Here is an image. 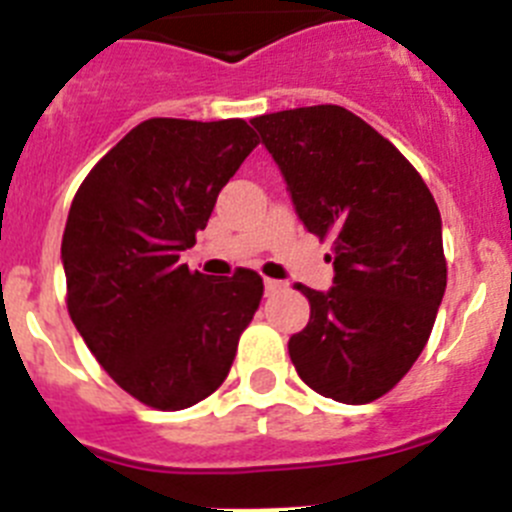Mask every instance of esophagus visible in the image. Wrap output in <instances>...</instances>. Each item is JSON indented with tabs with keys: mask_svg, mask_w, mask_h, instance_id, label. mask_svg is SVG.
I'll return each instance as SVG.
<instances>
[{
	"mask_svg": "<svg viewBox=\"0 0 512 512\" xmlns=\"http://www.w3.org/2000/svg\"><path fill=\"white\" fill-rule=\"evenodd\" d=\"M284 287V282H277V279H264V292H266V297H271V295H277L279 289Z\"/></svg>",
	"mask_w": 512,
	"mask_h": 512,
	"instance_id": "34e87169",
	"label": "esophagus"
}]
</instances>
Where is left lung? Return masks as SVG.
<instances>
[{
    "label": "left lung",
    "mask_w": 512,
    "mask_h": 512,
    "mask_svg": "<svg viewBox=\"0 0 512 512\" xmlns=\"http://www.w3.org/2000/svg\"><path fill=\"white\" fill-rule=\"evenodd\" d=\"M297 217L333 238V287H297L310 323L289 338L307 387L364 405L390 392L428 343L446 292L441 212L410 161L338 104L253 117Z\"/></svg>",
    "instance_id": "obj_1"
}]
</instances>
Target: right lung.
I'll return each instance as SVG.
<instances>
[{
  "label": "right lung",
  "instance_id": "obj_1",
  "mask_svg": "<svg viewBox=\"0 0 512 512\" xmlns=\"http://www.w3.org/2000/svg\"><path fill=\"white\" fill-rule=\"evenodd\" d=\"M256 146L246 120L153 117L71 202L61 243L69 315L104 372L143 405L184 410L210 397L259 310L256 271L215 279L179 264Z\"/></svg>",
  "mask_w": 512,
  "mask_h": 512
}]
</instances>
